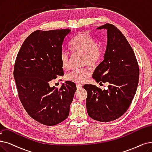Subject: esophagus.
Segmentation results:
<instances>
[{
  "label": "esophagus",
  "mask_w": 152,
  "mask_h": 152,
  "mask_svg": "<svg viewBox=\"0 0 152 152\" xmlns=\"http://www.w3.org/2000/svg\"><path fill=\"white\" fill-rule=\"evenodd\" d=\"M76 88L77 89H81L83 88V85L82 84H76Z\"/></svg>",
  "instance_id": "1"
}]
</instances>
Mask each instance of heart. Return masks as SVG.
I'll list each match as a JSON object with an SVG mask.
<instances>
[{"mask_svg": "<svg viewBox=\"0 0 152 152\" xmlns=\"http://www.w3.org/2000/svg\"><path fill=\"white\" fill-rule=\"evenodd\" d=\"M69 48L74 53H82V63L93 66L97 64L102 56L103 49L102 45L92 38L89 34L81 33L75 36L69 43ZM69 53L66 50H62L60 59L63 69H68L69 66ZM91 75V71L88 67L78 69H73L66 75V80L77 83H84Z\"/></svg>", "mask_w": 152, "mask_h": 152, "instance_id": "heart-1", "label": "heart"}]
</instances>
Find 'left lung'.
Returning <instances> with one entry per match:
<instances>
[{
  "mask_svg": "<svg viewBox=\"0 0 152 152\" xmlns=\"http://www.w3.org/2000/svg\"><path fill=\"white\" fill-rule=\"evenodd\" d=\"M107 30V42L104 60L95 69L92 77L96 82L108 83L107 89L85 84L86 108L89 117L107 122L121 117L129 109L135 94L139 67L133 49L122 32L106 23L97 29Z\"/></svg>",
  "mask_w": 152,
  "mask_h": 152,
  "instance_id": "8db88e82",
  "label": "left lung"
}]
</instances>
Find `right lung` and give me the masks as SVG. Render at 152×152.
Wrapping results in <instances>:
<instances>
[{"mask_svg":"<svg viewBox=\"0 0 152 152\" xmlns=\"http://www.w3.org/2000/svg\"><path fill=\"white\" fill-rule=\"evenodd\" d=\"M71 30H36L26 38L16 58L14 76L18 97L28 114L43 125L60 124L69 114L76 84L66 81L60 89L49 82L63 76L60 55Z\"/></svg>","mask_w":152,"mask_h":152,"instance_id":"add662e5","label":"right lung"}]
</instances>
